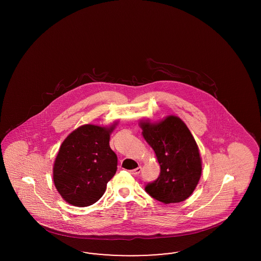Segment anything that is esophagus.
Wrapping results in <instances>:
<instances>
[{
  "label": "esophagus",
  "instance_id": "esophagus-1",
  "mask_svg": "<svg viewBox=\"0 0 261 261\" xmlns=\"http://www.w3.org/2000/svg\"><path fill=\"white\" fill-rule=\"evenodd\" d=\"M142 171V167L141 166H139V167H137L135 169H132V170H129V172L132 174V175H138V174H140V172Z\"/></svg>",
  "mask_w": 261,
  "mask_h": 261
}]
</instances>
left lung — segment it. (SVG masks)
<instances>
[{"label": "left lung", "instance_id": "left-lung-1", "mask_svg": "<svg viewBox=\"0 0 261 261\" xmlns=\"http://www.w3.org/2000/svg\"><path fill=\"white\" fill-rule=\"evenodd\" d=\"M141 127L161 165L159 178L146 185V192L166 204L188 199L199 183L201 161L198 145L186 124L171 115L158 124L144 121Z\"/></svg>", "mask_w": 261, "mask_h": 261}]
</instances>
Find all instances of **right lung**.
Returning a JSON list of instances; mask_svg holds the SVG:
<instances>
[{
	"mask_svg": "<svg viewBox=\"0 0 261 261\" xmlns=\"http://www.w3.org/2000/svg\"><path fill=\"white\" fill-rule=\"evenodd\" d=\"M83 125L63 141L54 165V182L68 203L88 206L103 195L117 169V155L110 147L113 130Z\"/></svg>",
	"mask_w": 261,
	"mask_h": 261,
	"instance_id": "right-lung-1",
	"label": "right lung"
}]
</instances>
